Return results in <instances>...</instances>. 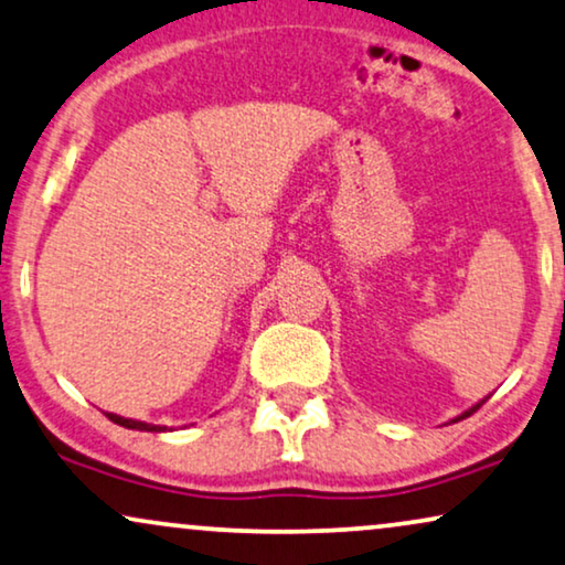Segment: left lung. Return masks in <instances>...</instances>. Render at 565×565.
<instances>
[{
	"mask_svg": "<svg viewBox=\"0 0 565 565\" xmlns=\"http://www.w3.org/2000/svg\"><path fill=\"white\" fill-rule=\"evenodd\" d=\"M486 399H488V397H486ZM486 399H480V402H478V405H472L470 409H465V413H461V415H457V417H454V420H451V423H459V420H465V417H470V415L475 413V409H478V407H480V405H482V402H486Z\"/></svg>",
	"mask_w": 565,
	"mask_h": 565,
	"instance_id": "1",
	"label": "left lung"
}]
</instances>
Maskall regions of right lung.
Here are the masks:
<instances>
[{
	"instance_id": "obj_1",
	"label": "right lung",
	"mask_w": 565,
	"mask_h": 565,
	"mask_svg": "<svg viewBox=\"0 0 565 565\" xmlns=\"http://www.w3.org/2000/svg\"><path fill=\"white\" fill-rule=\"evenodd\" d=\"M106 415H108V420L116 423V426L129 428V430H148V434H166V430H171L168 426H152V423L131 420V417H121V415H114V413H106Z\"/></svg>"
}]
</instances>
